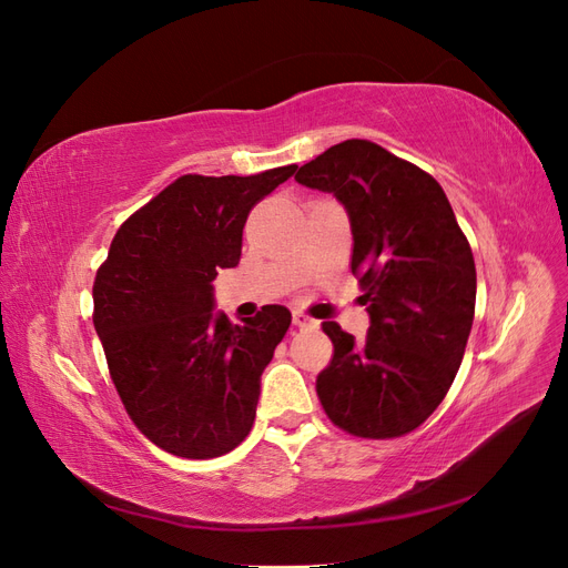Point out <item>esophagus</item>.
Wrapping results in <instances>:
<instances>
[{"instance_id":"esophagus-1","label":"esophagus","mask_w":568,"mask_h":568,"mask_svg":"<svg viewBox=\"0 0 568 568\" xmlns=\"http://www.w3.org/2000/svg\"><path fill=\"white\" fill-rule=\"evenodd\" d=\"M291 320H294V324L301 326V329H303V326H313V324H315L313 317H307V315L301 313V311H294V317H291Z\"/></svg>"}]
</instances>
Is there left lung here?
<instances>
[{
	"label": "left lung",
	"instance_id": "obj_1",
	"mask_svg": "<svg viewBox=\"0 0 568 568\" xmlns=\"http://www.w3.org/2000/svg\"><path fill=\"white\" fill-rule=\"evenodd\" d=\"M298 184L348 211L351 270L369 313L357 343L322 322L334 343L317 398L357 438L415 432L450 390L474 322L476 265L443 186L369 140H346L298 168Z\"/></svg>",
	"mask_w": 568,
	"mask_h": 568
}]
</instances>
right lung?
<instances>
[{"label":"right lung","mask_w":568,"mask_h":568,"mask_svg":"<svg viewBox=\"0 0 568 568\" xmlns=\"http://www.w3.org/2000/svg\"><path fill=\"white\" fill-rule=\"evenodd\" d=\"M298 165L239 178L182 175L115 232L94 277V329L134 426L161 450L211 459L255 419L261 376L291 313L213 315L217 270L242 257L246 217Z\"/></svg>","instance_id":"1"}]
</instances>
